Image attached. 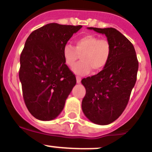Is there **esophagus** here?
<instances>
[{"label": "esophagus", "mask_w": 152, "mask_h": 152, "mask_svg": "<svg viewBox=\"0 0 152 152\" xmlns=\"http://www.w3.org/2000/svg\"><path fill=\"white\" fill-rule=\"evenodd\" d=\"M81 80H82V78L79 76H76V82H77V83H80Z\"/></svg>", "instance_id": "34e87169"}]
</instances>
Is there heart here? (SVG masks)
<instances>
[{"mask_svg":"<svg viewBox=\"0 0 152 152\" xmlns=\"http://www.w3.org/2000/svg\"><path fill=\"white\" fill-rule=\"evenodd\" d=\"M112 53V46L106 38H101L93 34H86L75 40V47L67 43L62 50L64 61L72 67L81 55L82 61L72 68L73 73L85 75L93 69L99 72L107 66Z\"/></svg>","mask_w":152,"mask_h":152,"instance_id":"heart-1","label":"heart"}]
</instances>
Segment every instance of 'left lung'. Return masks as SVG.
<instances>
[{
	"mask_svg": "<svg viewBox=\"0 0 152 152\" xmlns=\"http://www.w3.org/2000/svg\"><path fill=\"white\" fill-rule=\"evenodd\" d=\"M88 28L104 34L112 53L102 71L82 80L86 89L82 108L90 121L107 125L118 118L126 107L137 80L138 60L132 42L117 29Z\"/></svg>",
	"mask_w": 152,
	"mask_h": 152,
	"instance_id": "left-lung-1",
	"label": "left lung"
}]
</instances>
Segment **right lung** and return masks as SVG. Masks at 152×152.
<instances>
[{"label":"right lung","mask_w":152,"mask_h":152,"mask_svg":"<svg viewBox=\"0 0 152 152\" xmlns=\"http://www.w3.org/2000/svg\"><path fill=\"white\" fill-rule=\"evenodd\" d=\"M82 27L49 23L32 31L26 41L20 57L19 78L26 106L38 120L57 117L76 85L62 50Z\"/></svg>","instance_id":"right-lung-1"}]
</instances>
